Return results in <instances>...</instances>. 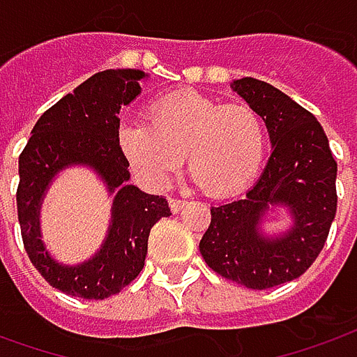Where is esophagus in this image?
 I'll use <instances>...</instances> for the list:
<instances>
[{"label": "esophagus", "mask_w": 357, "mask_h": 357, "mask_svg": "<svg viewBox=\"0 0 357 357\" xmlns=\"http://www.w3.org/2000/svg\"><path fill=\"white\" fill-rule=\"evenodd\" d=\"M168 203H169V209H172V213H178L188 201L185 199H178V197H169L168 199Z\"/></svg>", "instance_id": "34e87169"}]
</instances>
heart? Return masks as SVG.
I'll return each instance as SVG.
<instances>
[{
    "label": "heart",
    "mask_w": 357,
    "mask_h": 357,
    "mask_svg": "<svg viewBox=\"0 0 357 357\" xmlns=\"http://www.w3.org/2000/svg\"><path fill=\"white\" fill-rule=\"evenodd\" d=\"M130 166L154 185H166L185 156L189 174L205 193L220 197L256 178L266 154V125L248 103H220L193 89L150 101L146 123L119 130Z\"/></svg>",
    "instance_id": "obj_1"
}]
</instances>
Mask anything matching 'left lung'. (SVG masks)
Returning a JSON list of instances; mask_svg holds the SVG:
<instances>
[{
    "mask_svg": "<svg viewBox=\"0 0 357 357\" xmlns=\"http://www.w3.org/2000/svg\"><path fill=\"white\" fill-rule=\"evenodd\" d=\"M230 87L264 119L271 156L246 195L211 207V225L199 242L211 270L248 289H270L297 280L312 266L336 215V160L312 113L278 87L242 77ZM275 206L294 225L278 237L261 234L263 217Z\"/></svg>",
    "mask_w": 357,
    "mask_h": 357,
    "instance_id": "1",
    "label": "left lung"
}]
</instances>
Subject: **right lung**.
<instances>
[{"instance_id": "obj_1", "label": "right lung", "mask_w": 357, "mask_h": 357, "mask_svg": "<svg viewBox=\"0 0 357 357\" xmlns=\"http://www.w3.org/2000/svg\"><path fill=\"white\" fill-rule=\"evenodd\" d=\"M140 70H105L45 111L19 156L17 215L26 256L52 287L82 299H107L144 268L150 229L169 217L168 201L148 195L128 179V160L119 144V113L140 93ZM89 165L116 193L109 232L84 264H58L40 240V205L58 171Z\"/></svg>"}]
</instances>
